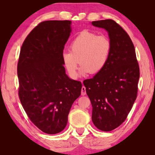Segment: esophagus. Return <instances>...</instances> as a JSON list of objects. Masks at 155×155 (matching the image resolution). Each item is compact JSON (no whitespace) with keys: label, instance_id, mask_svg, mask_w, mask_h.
Returning <instances> with one entry per match:
<instances>
[{"label":"esophagus","instance_id":"1","mask_svg":"<svg viewBox=\"0 0 155 155\" xmlns=\"http://www.w3.org/2000/svg\"><path fill=\"white\" fill-rule=\"evenodd\" d=\"M86 94V88L85 86H83L82 88H81V95L85 96Z\"/></svg>","mask_w":155,"mask_h":155}]
</instances>
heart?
Returning <instances> with one entry per match:
<instances>
[{
  "instance_id": "heart-1",
  "label": "heart",
  "mask_w": 155,
  "mask_h": 155,
  "mask_svg": "<svg viewBox=\"0 0 155 155\" xmlns=\"http://www.w3.org/2000/svg\"><path fill=\"white\" fill-rule=\"evenodd\" d=\"M70 48L62 54L63 63L70 77L77 78L79 63L82 76L102 71L109 60L111 44L106 36L84 31L72 40Z\"/></svg>"
}]
</instances>
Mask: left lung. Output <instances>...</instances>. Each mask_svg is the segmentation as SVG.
Wrapping results in <instances>:
<instances>
[{
  "mask_svg": "<svg viewBox=\"0 0 155 155\" xmlns=\"http://www.w3.org/2000/svg\"><path fill=\"white\" fill-rule=\"evenodd\" d=\"M104 28L111 44L105 67L83 84L92 105V122L103 131H111L127 119L137 95L140 67L129 35L113 20L94 21Z\"/></svg>",
  "mask_w": 155,
  "mask_h": 155,
  "instance_id": "1",
  "label": "left lung"
}]
</instances>
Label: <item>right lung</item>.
<instances>
[{
	"mask_svg": "<svg viewBox=\"0 0 155 155\" xmlns=\"http://www.w3.org/2000/svg\"><path fill=\"white\" fill-rule=\"evenodd\" d=\"M72 22L48 20L26 38L18 63V95L31 121L47 134L66 127L68 115L82 84L65 74L62 60Z\"/></svg>",
	"mask_w": 155,
	"mask_h": 155,
	"instance_id": "add662e5",
	"label": "right lung"
}]
</instances>
